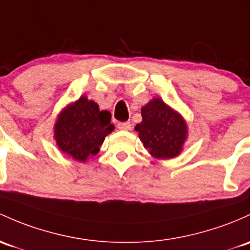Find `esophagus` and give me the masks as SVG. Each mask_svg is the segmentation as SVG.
<instances>
[{"mask_svg": "<svg viewBox=\"0 0 250 250\" xmlns=\"http://www.w3.org/2000/svg\"><path fill=\"white\" fill-rule=\"evenodd\" d=\"M118 128L119 130H123V131H128L131 130V123L130 122H122V123H118Z\"/></svg>", "mask_w": 250, "mask_h": 250, "instance_id": "1", "label": "esophagus"}]
</instances>
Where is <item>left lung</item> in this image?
Wrapping results in <instances>:
<instances>
[{
    "instance_id": "8db88e82",
    "label": "left lung",
    "mask_w": 250,
    "mask_h": 250,
    "mask_svg": "<svg viewBox=\"0 0 250 250\" xmlns=\"http://www.w3.org/2000/svg\"><path fill=\"white\" fill-rule=\"evenodd\" d=\"M142 118L135 130L150 155L162 160L178 156L187 138L184 118L160 98L142 107Z\"/></svg>"
}]
</instances>
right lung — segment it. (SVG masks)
I'll return each instance as SVG.
<instances>
[{"mask_svg":"<svg viewBox=\"0 0 250 250\" xmlns=\"http://www.w3.org/2000/svg\"><path fill=\"white\" fill-rule=\"evenodd\" d=\"M113 130L111 113L100 111L98 104L81 96L58 115L55 139L64 154L84 162L88 157L98 154L104 137Z\"/></svg>","mask_w":250,"mask_h":250,"instance_id":"obj_1","label":"right lung"}]
</instances>
